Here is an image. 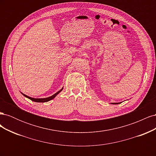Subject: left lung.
Segmentation results:
<instances>
[{
  "label": "left lung",
  "mask_w": 156,
  "mask_h": 156,
  "mask_svg": "<svg viewBox=\"0 0 156 156\" xmlns=\"http://www.w3.org/2000/svg\"><path fill=\"white\" fill-rule=\"evenodd\" d=\"M119 103H111V104H119Z\"/></svg>",
  "instance_id": "8db88e82"
}]
</instances>
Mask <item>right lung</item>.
Wrapping results in <instances>:
<instances>
[{"instance_id":"right-lung-1","label":"right lung","mask_w":156,"mask_h":156,"mask_svg":"<svg viewBox=\"0 0 156 156\" xmlns=\"http://www.w3.org/2000/svg\"><path fill=\"white\" fill-rule=\"evenodd\" d=\"M62 89H63V88H62V89H61V90H59V91H58V92H56V93H55V94H53V96H51L48 97V98H31V97L25 95V94H23V93H22V94H23V95L25 97H26V98H27L30 99V100H32V101H35V102H40V103H44V102H48V101H50V100H53V99H54V98L56 96V95H57L58 94H59L61 91L62 90Z\"/></svg>"}]
</instances>
